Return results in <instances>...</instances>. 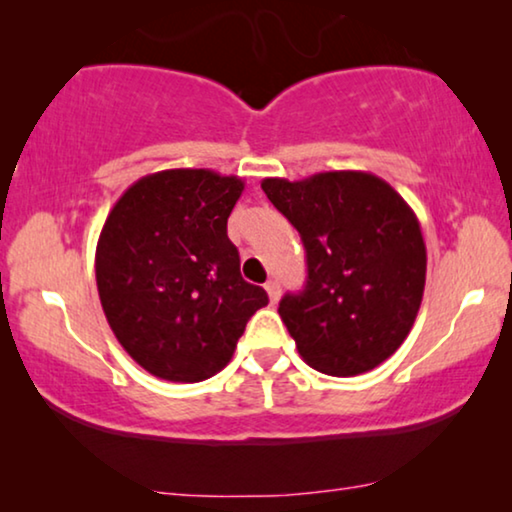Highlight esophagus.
<instances>
[{"label":"esophagus","mask_w":512,"mask_h":512,"mask_svg":"<svg viewBox=\"0 0 512 512\" xmlns=\"http://www.w3.org/2000/svg\"><path fill=\"white\" fill-rule=\"evenodd\" d=\"M265 291H268V296H270V303L275 305L277 300H279V284L275 282V279H270V282L265 284Z\"/></svg>","instance_id":"34e87169"}]
</instances>
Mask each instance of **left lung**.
Returning <instances> with one entry per match:
<instances>
[{
  "mask_svg": "<svg viewBox=\"0 0 512 512\" xmlns=\"http://www.w3.org/2000/svg\"><path fill=\"white\" fill-rule=\"evenodd\" d=\"M261 188L305 244V289L279 300L298 354L335 377L377 368L422 305L426 244L415 212L370 172L263 179Z\"/></svg>",
  "mask_w": 512,
  "mask_h": 512,
  "instance_id": "8db88e82",
  "label": "left lung"
}]
</instances>
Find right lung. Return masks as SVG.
Listing matches in <instances>:
<instances>
[{"label": "right lung", "mask_w": 512, "mask_h": 512, "mask_svg": "<svg viewBox=\"0 0 512 512\" xmlns=\"http://www.w3.org/2000/svg\"><path fill=\"white\" fill-rule=\"evenodd\" d=\"M240 177L212 170L146 174L111 209L95 279L116 340L160 380L202 382L228 366L251 314L268 305L244 282L228 240Z\"/></svg>", "instance_id": "obj_1"}]
</instances>
